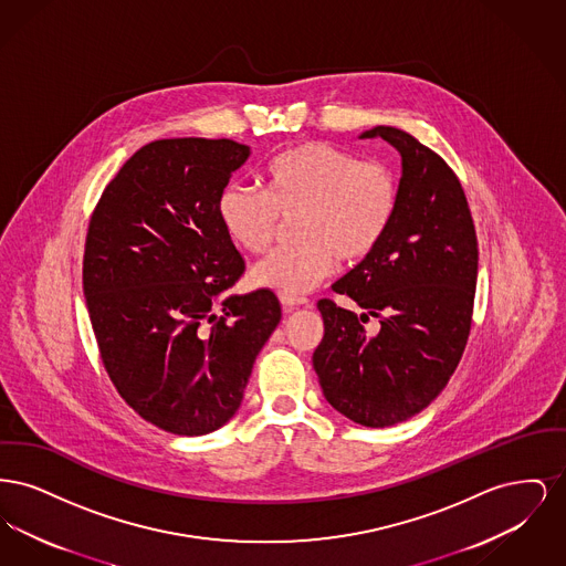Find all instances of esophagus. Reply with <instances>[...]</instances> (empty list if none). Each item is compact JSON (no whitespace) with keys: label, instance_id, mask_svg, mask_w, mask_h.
<instances>
[{"label":"esophagus","instance_id":"34e87169","mask_svg":"<svg viewBox=\"0 0 566 566\" xmlns=\"http://www.w3.org/2000/svg\"><path fill=\"white\" fill-rule=\"evenodd\" d=\"M280 301H282L284 312H293V310H296L298 305H303V303H305L303 298H286V296H280Z\"/></svg>","mask_w":566,"mask_h":566}]
</instances>
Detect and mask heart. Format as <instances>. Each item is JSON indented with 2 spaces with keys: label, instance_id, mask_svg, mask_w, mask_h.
I'll use <instances>...</instances> for the list:
<instances>
[{
  "label": "heart",
  "instance_id": "heart-1",
  "mask_svg": "<svg viewBox=\"0 0 566 566\" xmlns=\"http://www.w3.org/2000/svg\"><path fill=\"white\" fill-rule=\"evenodd\" d=\"M265 197L242 187L222 190L218 220L229 240L261 254L280 220L291 221L293 245L273 250L250 271L256 289L301 298L335 261L356 265L384 242L399 208V182L388 165L363 161L324 142H305L265 169Z\"/></svg>",
  "mask_w": 566,
  "mask_h": 566
}]
</instances>
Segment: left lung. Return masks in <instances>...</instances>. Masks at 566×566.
<instances>
[{"label": "left lung", "mask_w": 566, "mask_h": 566, "mask_svg": "<svg viewBox=\"0 0 566 566\" xmlns=\"http://www.w3.org/2000/svg\"><path fill=\"white\" fill-rule=\"evenodd\" d=\"M381 137L401 155L399 208L376 252L333 284L363 310L321 298L324 337L314 369L324 397L352 422L384 429L420 413L457 371L478 284V235L457 174L395 127ZM374 315L380 333L367 336Z\"/></svg>", "instance_id": "left-lung-1"}]
</instances>
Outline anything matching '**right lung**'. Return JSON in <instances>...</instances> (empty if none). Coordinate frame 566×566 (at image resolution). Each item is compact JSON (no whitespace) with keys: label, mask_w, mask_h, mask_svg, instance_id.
<instances>
[{"label":"right lung","mask_w":566,"mask_h":566,"mask_svg":"<svg viewBox=\"0 0 566 566\" xmlns=\"http://www.w3.org/2000/svg\"><path fill=\"white\" fill-rule=\"evenodd\" d=\"M248 157L233 139L150 142L88 222L82 291L102 363L127 405L174 434H208L235 416L282 318L271 291L229 293L245 265L216 203Z\"/></svg>","instance_id":"right-lung-1"}]
</instances>
